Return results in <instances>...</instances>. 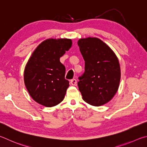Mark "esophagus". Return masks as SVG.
I'll return each instance as SVG.
<instances>
[{
    "instance_id": "esophagus-1",
    "label": "esophagus",
    "mask_w": 147,
    "mask_h": 147,
    "mask_svg": "<svg viewBox=\"0 0 147 147\" xmlns=\"http://www.w3.org/2000/svg\"><path fill=\"white\" fill-rule=\"evenodd\" d=\"M70 84L73 86H76L77 84V80L76 79H73L70 81Z\"/></svg>"
}]
</instances>
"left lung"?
Segmentation results:
<instances>
[{
  "label": "left lung",
  "instance_id": "1",
  "mask_svg": "<svg viewBox=\"0 0 147 147\" xmlns=\"http://www.w3.org/2000/svg\"><path fill=\"white\" fill-rule=\"evenodd\" d=\"M78 44L85 62V70L79 77V90L87 103L101 106L110 101L119 88V61L114 51L99 38H81Z\"/></svg>",
  "mask_w": 147,
  "mask_h": 147
}]
</instances>
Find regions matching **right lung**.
Instances as JSON below:
<instances>
[{
    "label": "right lung",
    "instance_id": "obj_1",
    "mask_svg": "<svg viewBox=\"0 0 147 147\" xmlns=\"http://www.w3.org/2000/svg\"><path fill=\"white\" fill-rule=\"evenodd\" d=\"M68 38L49 39L38 45L25 67V86L35 101L51 107L64 99L69 81L64 78L65 66L60 57L71 48Z\"/></svg>",
    "mask_w": 147,
    "mask_h": 147
}]
</instances>
